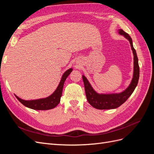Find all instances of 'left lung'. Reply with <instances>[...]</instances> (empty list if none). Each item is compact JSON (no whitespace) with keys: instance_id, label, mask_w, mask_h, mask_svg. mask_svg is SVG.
I'll return each instance as SVG.
<instances>
[{"instance_id":"obj_1","label":"left lung","mask_w":154,"mask_h":154,"mask_svg":"<svg viewBox=\"0 0 154 154\" xmlns=\"http://www.w3.org/2000/svg\"><path fill=\"white\" fill-rule=\"evenodd\" d=\"M118 33L120 35H123L126 39L129 41L130 47H131V49L132 51L134 56V71L132 79L128 87L122 92L119 93H112V94H103V93L100 94L94 89V88L92 87L87 78L83 74L82 78L83 83H84L87 101L91 106L97 109L104 110L118 108L125 103L128 97L131 96L138 83L139 78V67L136 51L133 46L132 40L129 35L122 29H119Z\"/></svg>"}]
</instances>
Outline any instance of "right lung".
<instances>
[{"label":"right lung","instance_id":"add662e5","mask_svg":"<svg viewBox=\"0 0 154 154\" xmlns=\"http://www.w3.org/2000/svg\"><path fill=\"white\" fill-rule=\"evenodd\" d=\"M72 68H70L63 74L57 88H56V90L53 94H51L48 97L37 100H25L20 98L17 95H15V96L21 103L27 107V108L37 110H45L54 109L60 103V98H61L62 94V90L64 82L66 81L68 76L72 71Z\"/></svg>","mask_w":154,"mask_h":154}]
</instances>
